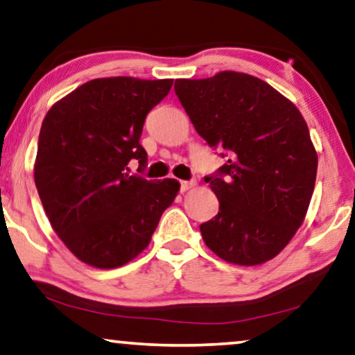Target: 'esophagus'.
I'll list each match as a JSON object with an SVG mask.
<instances>
[{"mask_svg":"<svg viewBox=\"0 0 355 355\" xmlns=\"http://www.w3.org/2000/svg\"><path fill=\"white\" fill-rule=\"evenodd\" d=\"M198 187V183L194 182V180H191V182H187V180H183L182 184H180V189H182V193H187L189 191V189H193Z\"/></svg>","mask_w":355,"mask_h":355,"instance_id":"1","label":"esophagus"}]
</instances>
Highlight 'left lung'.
<instances>
[{"instance_id":"obj_1","label":"left lung","mask_w":355,"mask_h":355,"mask_svg":"<svg viewBox=\"0 0 355 355\" xmlns=\"http://www.w3.org/2000/svg\"><path fill=\"white\" fill-rule=\"evenodd\" d=\"M175 94L198 134L230 159L205 177L220 202L200 234L221 260L257 266L277 257L303 225L313 198L317 151L308 124L263 79L220 71L177 79Z\"/></svg>"}]
</instances>
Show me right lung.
Here are the masks:
<instances>
[{
  "label": "right lung",
  "instance_id": "add662e5",
  "mask_svg": "<svg viewBox=\"0 0 355 355\" xmlns=\"http://www.w3.org/2000/svg\"><path fill=\"white\" fill-rule=\"evenodd\" d=\"M173 79L97 78L52 105L42 121L35 183L52 230L73 255L98 269L124 266L150 244L180 183L129 175L145 168L146 114Z\"/></svg>",
  "mask_w": 355,
  "mask_h": 355
}]
</instances>
